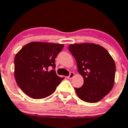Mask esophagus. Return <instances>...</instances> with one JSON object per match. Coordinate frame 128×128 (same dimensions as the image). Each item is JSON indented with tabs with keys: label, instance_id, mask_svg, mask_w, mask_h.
<instances>
[{
	"label": "esophagus",
	"instance_id": "34e87169",
	"mask_svg": "<svg viewBox=\"0 0 128 128\" xmlns=\"http://www.w3.org/2000/svg\"><path fill=\"white\" fill-rule=\"evenodd\" d=\"M74 76V72H71L70 74V76H68V79H72Z\"/></svg>",
	"mask_w": 128,
	"mask_h": 128
}]
</instances>
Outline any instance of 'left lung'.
Wrapping results in <instances>:
<instances>
[{
	"label": "left lung",
	"instance_id": "obj_1",
	"mask_svg": "<svg viewBox=\"0 0 128 128\" xmlns=\"http://www.w3.org/2000/svg\"><path fill=\"white\" fill-rule=\"evenodd\" d=\"M77 62L78 71L83 78L81 88H74L78 97L89 103L102 100L114 84L116 64L107 50L95 44H74L69 46Z\"/></svg>",
	"mask_w": 128,
	"mask_h": 128
}]
</instances>
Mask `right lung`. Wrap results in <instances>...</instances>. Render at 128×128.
I'll list each match as a JSON object with an SVG mask.
<instances>
[{"label":"right lung","mask_w":128,"mask_h":128,"mask_svg":"<svg viewBox=\"0 0 128 128\" xmlns=\"http://www.w3.org/2000/svg\"><path fill=\"white\" fill-rule=\"evenodd\" d=\"M63 44L33 42L25 45L14 58V77L30 97L41 99L52 95L64 78L56 74L55 59ZM52 66L50 71L48 68Z\"/></svg>","instance_id":"add662e5"}]
</instances>
